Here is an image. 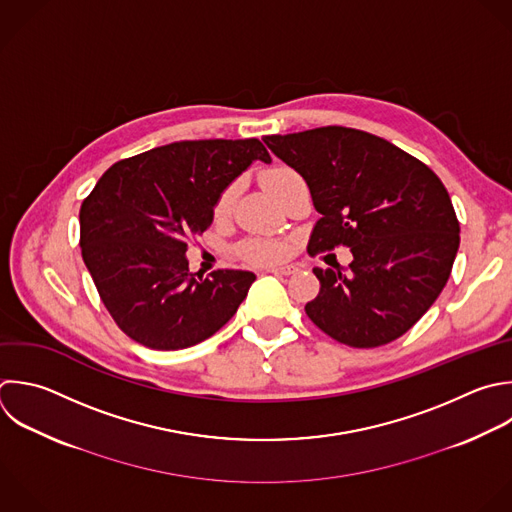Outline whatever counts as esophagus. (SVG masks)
I'll list each match as a JSON object with an SVG mask.
<instances>
[{
  "label": "esophagus",
  "mask_w": 512,
  "mask_h": 512,
  "mask_svg": "<svg viewBox=\"0 0 512 512\" xmlns=\"http://www.w3.org/2000/svg\"><path fill=\"white\" fill-rule=\"evenodd\" d=\"M266 272H274V274H284V276H288V274H294L296 268H294V266H266Z\"/></svg>",
  "instance_id": "1"
}]
</instances>
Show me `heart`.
Masks as SVG:
<instances>
[{"label": "heart", "mask_w": 512, "mask_h": 512, "mask_svg": "<svg viewBox=\"0 0 512 512\" xmlns=\"http://www.w3.org/2000/svg\"><path fill=\"white\" fill-rule=\"evenodd\" d=\"M298 178V174L286 166H276L272 170H268L264 176H262V184L266 186V190L278 198L280 192L294 180ZM234 194H236V184H230L228 188H224L216 200V206H214V212L218 216L226 214L234 202ZM286 252V244L280 242V240H274V238H252V240H246L242 246H240V254L250 260V262H256V264H268V262H274L278 258H282Z\"/></svg>", "instance_id": "1"}]
</instances>
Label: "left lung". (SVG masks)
Returning <instances> with one entry per match:
<instances>
[{
  "label": "left lung",
  "instance_id": "left-lung-1",
  "mask_svg": "<svg viewBox=\"0 0 512 512\" xmlns=\"http://www.w3.org/2000/svg\"><path fill=\"white\" fill-rule=\"evenodd\" d=\"M264 144L308 184L320 220L308 252L346 246L348 270L314 268L308 318L334 340L376 348L400 338L442 292L460 226L438 176L394 144L326 126Z\"/></svg>",
  "mask_w": 512,
  "mask_h": 512
}]
</instances>
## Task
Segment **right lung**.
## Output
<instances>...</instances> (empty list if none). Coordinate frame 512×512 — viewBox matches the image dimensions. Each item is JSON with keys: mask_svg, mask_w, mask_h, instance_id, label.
<instances>
[{"mask_svg": "<svg viewBox=\"0 0 512 512\" xmlns=\"http://www.w3.org/2000/svg\"><path fill=\"white\" fill-rule=\"evenodd\" d=\"M254 160L272 162L260 140H184L116 162L80 208L82 258L114 322L154 350H180L216 334L256 276L192 274L190 236Z\"/></svg>", "mask_w": 512, "mask_h": 512, "instance_id": "add662e5", "label": "right lung"}]
</instances>
